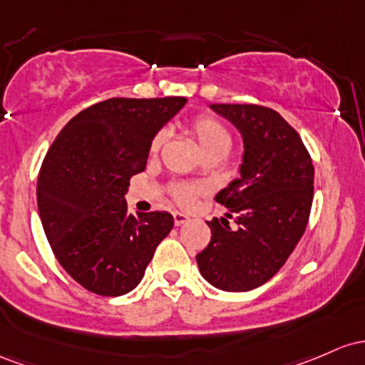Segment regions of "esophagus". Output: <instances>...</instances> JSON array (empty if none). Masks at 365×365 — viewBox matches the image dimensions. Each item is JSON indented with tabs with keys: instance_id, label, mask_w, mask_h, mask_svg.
<instances>
[{
	"instance_id": "34e87169",
	"label": "esophagus",
	"mask_w": 365,
	"mask_h": 365,
	"mask_svg": "<svg viewBox=\"0 0 365 365\" xmlns=\"http://www.w3.org/2000/svg\"><path fill=\"white\" fill-rule=\"evenodd\" d=\"M172 217H174L175 226H182V224H186L187 220H190V217H187L186 214H182V212H174Z\"/></svg>"
}]
</instances>
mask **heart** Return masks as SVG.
I'll return each instance as SVG.
<instances>
[{
	"mask_svg": "<svg viewBox=\"0 0 365 365\" xmlns=\"http://www.w3.org/2000/svg\"><path fill=\"white\" fill-rule=\"evenodd\" d=\"M190 133L195 138L196 145L202 150V153H212V151H219V153L226 155L231 150L232 138L231 133L226 129V125L222 122L217 120L215 117L210 115H198L190 122ZM163 141H165V133L160 130L151 139L150 151L151 153H158V150L162 148ZM198 193V190L193 186H178L174 190L175 200L179 203L187 205L193 202V198Z\"/></svg>",
	"mask_w": 365,
	"mask_h": 365,
	"instance_id": "heart-1",
	"label": "heart"
}]
</instances>
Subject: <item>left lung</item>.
<instances>
[{
  "instance_id": "8db88e82",
  "label": "left lung",
  "mask_w": 365,
  "mask_h": 365,
  "mask_svg": "<svg viewBox=\"0 0 365 365\" xmlns=\"http://www.w3.org/2000/svg\"><path fill=\"white\" fill-rule=\"evenodd\" d=\"M243 138L240 178L215 196L236 231L210 220V243L196 255L202 276L222 292H250L288 260L309 222L314 165L304 141L272 108L210 105ZM224 223V217L222 219Z\"/></svg>"
}]
</instances>
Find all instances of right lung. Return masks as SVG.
I'll list each match as a JSON object with an SVG mask.
<instances>
[{
	"instance_id": "obj_1",
	"label": "right lung",
	"mask_w": 365,
	"mask_h": 365,
	"mask_svg": "<svg viewBox=\"0 0 365 365\" xmlns=\"http://www.w3.org/2000/svg\"><path fill=\"white\" fill-rule=\"evenodd\" d=\"M186 98H110L60 130L38 175V208L56 260L101 297L133 292L174 227L169 212L129 214L125 193L155 134Z\"/></svg>"
}]
</instances>
